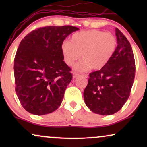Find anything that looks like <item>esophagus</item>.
<instances>
[{
  "mask_svg": "<svg viewBox=\"0 0 147 147\" xmlns=\"http://www.w3.org/2000/svg\"><path fill=\"white\" fill-rule=\"evenodd\" d=\"M78 76H80V74H78L77 73H75V72H74V73H73V78H78Z\"/></svg>",
  "mask_w": 147,
  "mask_h": 147,
  "instance_id": "obj_1",
  "label": "esophagus"
}]
</instances>
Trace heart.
Wrapping results in <instances>:
<instances>
[{
    "instance_id": "heart-1",
    "label": "heart",
    "mask_w": 147,
    "mask_h": 147,
    "mask_svg": "<svg viewBox=\"0 0 147 147\" xmlns=\"http://www.w3.org/2000/svg\"><path fill=\"white\" fill-rule=\"evenodd\" d=\"M116 47L117 39L114 34L92 29L73 34L71 42L65 41L61 44V51L64 63L68 66L73 65L82 57V60L74 69L85 71L90 67L96 70L104 67L114 55Z\"/></svg>"
}]
</instances>
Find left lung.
<instances>
[{
    "mask_svg": "<svg viewBox=\"0 0 147 147\" xmlns=\"http://www.w3.org/2000/svg\"><path fill=\"white\" fill-rule=\"evenodd\" d=\"M117 47L109 62L90 74L84 92L88 108L100 115H111L127 101L135 76V62L131 45L118 28Z\"/></svg>",
    "mask_w": 147,
    "mask_h": 147,
    "instance_id": "1",
    "label": "left lung"
}]
</instances>
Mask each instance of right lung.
<instances>
[{
    "mask_svg": "<svg viewBox=\"0 0 147 147\" xmlns=\"http://www.w3.org/2000/svg\"><path fill=\"white\" fill-rule=\"evenodd\" d=\"M78 30L70 25L41 27L21 41L14 60L15 91L27 112L44 115L61 105L72 80L61 46L68 35Z\"/></svg>",
    "mask_w": 147,
    "mask_h": 147,
    "instance_id": "right-lung-1",
    "label": "right lung"
}]
</instances>
